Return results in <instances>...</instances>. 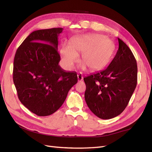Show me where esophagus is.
Masks as SVG:
<instances>
[{
  "label": "esophagus",
  "instance_id": "34e87169",
  "mask_svg": "<svg viewBox=\"0 0 152 152\" xmlns=\"http://www.w3.org/2000/svg\"><path fill=\"white\" fill-rule=\"evenodd\" d=\"M77 78H78V81L81 82L82 80H83V76L81 74V73H79V74L77 75Z\"/></svg>",
  "mask_w": 152,
  "mask_h": 152
}]
</instances>
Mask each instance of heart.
Returning a JSON list of instances; mask_svg holds the SVG:
<instances>
[{"label": "heart", "mask_w": 152, "mask_h": 152, "mask_svg": "<svg viewBox=\"0 0 152 152\" xmlns=\"http://www.w3.org/2000/svg\"><path fill=\"white\" fill-rule=\"evenodd\" d=\"M114 51L112 41L101 34H89L73 38L70 45H63L60 50L62 61L67 68H73L82 54L81 68L91 72L102 70L110 62Z\"/></svg>", "instance_id": "obj_1"}]
</instances>
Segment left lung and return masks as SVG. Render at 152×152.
Instances as JSON below:
<instances>
[{"mask_svg":"<svg viewBox=\"0 0 152 152\" xmlns=\"http://www.w3.org/2000/svg\"><path fill=\"white\" fill-rule=\"evenodd\" d=\"M118 49L105 70L85 77L86 102L95 115L110 119L120 115L137 84L136 60L126 43L118 38Z\"/></svg>","mask_w":152,"mask_h":152,"instance_id":"left-lung-1","label":"left lung"}]
</instances>
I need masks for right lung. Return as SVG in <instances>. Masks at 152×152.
<instances>
[{"label":"right lung","instance_id":"1","mask_svg":"<svg viewBox=\"0 0 152 152\" xmlns=\"http://www.w3.org/2000/svg\"><path fill=\"white\" fill-rule=\"evenodd\" d=\"M62 28L35 30L18 48L13 82L21 103L38 116H48L61 107L77 82L75 72L59 65L58 36Z\"/></svg>","mask_w":152,"mask_h":152}]
</instances>
